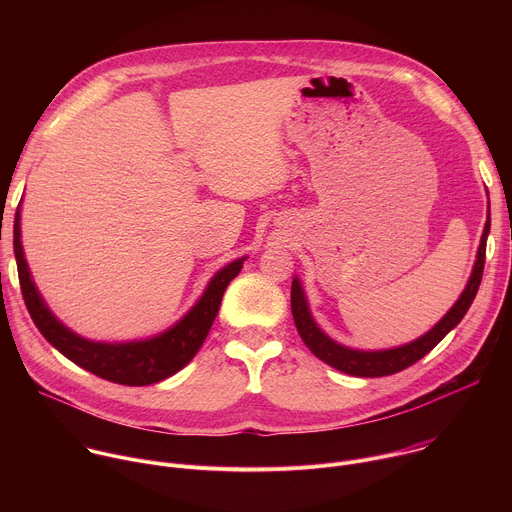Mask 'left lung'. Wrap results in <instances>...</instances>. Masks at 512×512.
<instances>
[{
    "instance_id": "1",
    "label": "left lung",
    "mask_w": 512,
    "mask_h": 512,
    "mask_svg": "<svg viewBox=\"0 0 512 512\" xmlns=\"http://www.w3.org/2000/svg\"><path fill=\"white\" fill-rule=\"evenodd\" d=\"M490 233V212H488V221L484 225V233L480 239L478 247V259L472 271V277L464 289V294L460 300L454 304V308L442 318V322H437L425 336L419 340L405 344L401 348H391V350H381V352H362V350H350L334 340H330L312 320L308 312V304L304 298V291L298 279L291 283V314H294L296 328L304 340V344L326 364L334 367L336 371H342L352 377H387L395 375L411 364H415L419 358H423L429 350H433L437 344L442 342V338L460 324V320L466 316L468 308L472 306L478 287L482 281V271H484V259H486V239Z\"/></svg>"
}]
</instances>
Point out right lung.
Masks as SVG:
<instances>
[{"label":"right lung","instance_id":"right-lung-1","mask_svg":"<svg viewBox=\"0 0 512 512\" xmlns=\"http://www.w3.org/2000/svg\"><path fill=\"white\" fill-rule=\"evenodd\" d=\"M14 253L18 263V277L28 312L42 332V336L85 371L127 387H145L164 381L178 373L200 350L216 314L227 285L239 275L243 259L233 261L218 271L208 283L200 302L168 332L158 338L127 344H101L85 340L64 328L44 306L30 277L22 243H20V210L14 225Z\"/></svg>","mask_w":512,"mask_h":512}]
</instances>
